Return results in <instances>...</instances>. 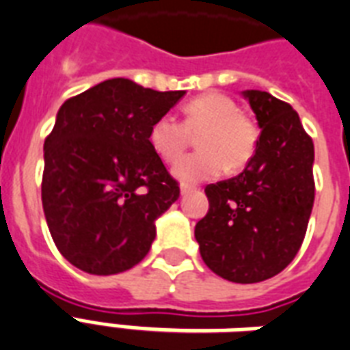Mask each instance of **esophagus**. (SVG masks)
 <instances>
[{
    "mask_svg": "<svg viewBox=\"0 0 350 350\" xmlns=\"http://www.w3.org/2000/svg\"><path fill=\"white\" fill-rule=\"evenodd\" d=\"M193 191H196L195 185H187V183L182 185V195H187V193H193Z\"/></svg>",
    "mask_w": 350,
    "mask_h": 350,
    "instance_id": "esophagus-1",
    "label": "esophagus"
}]
</instances>
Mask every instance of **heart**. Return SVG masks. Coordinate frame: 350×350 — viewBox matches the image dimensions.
Segmentation results:
<instances>
[{"label": "heart", "instance_id": "obj_1", "mask_svg": "<svg viewBox=\"0 0 350 350\" xmlns=\"http://www.w3.org/2000/svg\"><path fill=\"white\" fill-rule=\"evenodd\" d=\"M198 135L200 152L176 163L174 174L183 183H196L241 170L258 148L254 120L241 113L237 103L224 94L209 92L185 105V120L161 115L150 128V144L167 163H174Z\"/></svg>", "mask_w": 350, "mask_h": 350}]
</instances>
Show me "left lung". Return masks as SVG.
<instances>
[{
    "label": "left lung",
    "instance_id": "1",
    "mask_svg": "<svg viewBox=\"0 0 350 350\" xmlns=\"http://www.w3.org/2000/svg\"><path fill=\"white\" fill-rule=\"evenodd\" d=\"M261 133L245 170L209 183L208 215L195 237L204 263L221 278L254 284L293 261L315 198L313 141L297 111L263 90H245Z\"/></svg>",
    "mask_w": 350,
    "mask_h": 350
}]
</instances>
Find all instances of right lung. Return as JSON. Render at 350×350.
<instances>
[{
  "mask_svg": "<svg viewBox=\"0 0 350 350\" xmlns=\"http://www.w3.org/2000/svg\"><path fill=\"white\" fill-rule=\"evenodd\" d=\"M183 94L115 77L61 105L44 142L42 208L72 265L116 274L148 254L155 219L180 198L150 128Z\"/></svg>",
  "mask_w": 350,
  "mask_h": 350,
  "instance_id": "right-lung-1",
  "label": "right lung"
}]
</instances>
